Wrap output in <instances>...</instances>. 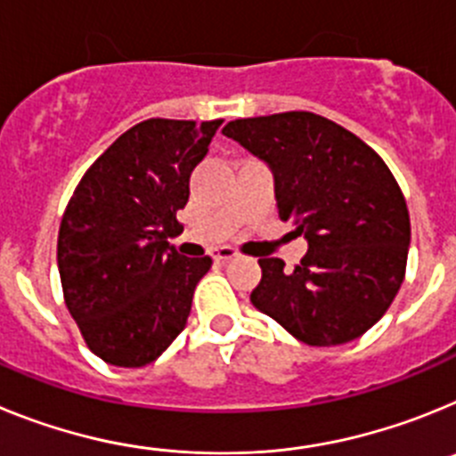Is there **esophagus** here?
<instances>
[{
  "label": "esophagus",
  "mask_w": 456,
  "mask_h": 456,
  "mask_svg": "<svg viewBox=\"0 0 456 456\" xmlns=\"http://www.w3.org/2000/svg\"><path fill=\"white\" fill-rule=\"evenodd\" d=\"M212 257H215V263H228V260L237 257V248L221 247V248H216L215 253H212Z\"/></svg>",
  "instance_id": "1"
}]
</instances>
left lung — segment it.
I'll return each instance as SVG.
<instances>
[{"mask_svg":"<svg viewBox=\"0 0 456 456\" xmlns=\"http://www.w3.org/2000/svg\"><path fill=\"white\" fill-rule=\"evenodd\" d=\"M224 134L267 162L278 216L308 240L294 269L281 257L257 260L253 305L313 347L363 336L393 304L409 256V209L390 168L356 134L310 111L237 118Z\"/></svg>","mask_w":456,"mask_h":456,"instance_id":"left-lung-1","label":"left lung"}]
</instances>
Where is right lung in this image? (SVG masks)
Wrapping results in <instances>:
<instances>
[{
    "label": "right lung",
    "instance_id": "1",
    "mask_svg": "<svg viewBox=\"0 0 456 456\" xmlns=\"http://www.w3.org/2000/svg\"><path fill=\"white\" fill-rule=\"evenodd\" d=\"M224 120L148 118L91 164L63 212L56 244L63 299L104 363L141 368L187 324L193 289L212 257L168 244L189 175Z\"/></svg>",
    "mask_w": 456,
    "mask_h": 456
}]
</instances>
